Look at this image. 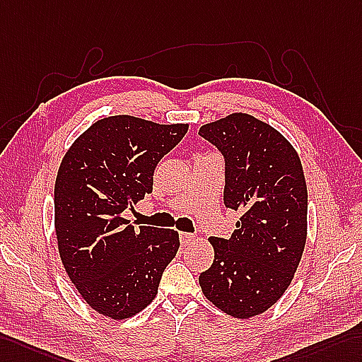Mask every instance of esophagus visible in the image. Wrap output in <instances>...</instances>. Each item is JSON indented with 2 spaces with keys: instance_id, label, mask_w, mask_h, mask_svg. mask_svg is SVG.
<instances>
[{
  "instance_id": "esophagus-1",
  "label": "esophagus",
  "mask_w": 362,
  "mask_h": 362,
  "mask_svg": "<svg viewBox=\"0 0 362 362\" xmlns=\"http://www.w3.org/2000/svg\"><path fill=\"white\" fill-rule=\"evenodd\" d=\"M180 238H181V243H182L184 245L192 244L193 241H195V235H192V233H181Z\"/></svg>"
}]
</instances>
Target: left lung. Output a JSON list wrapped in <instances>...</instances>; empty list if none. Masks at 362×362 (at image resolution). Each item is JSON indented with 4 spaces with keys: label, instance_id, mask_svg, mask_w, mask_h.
<instances>
[{
    "label": "left lung",
    "instance_id": "1",
    "mask_svg": "<svg viewBox=\"0 0 362 362\" xmlns=\"http://www.w3.org/2000/svg\"><path fill=\"white\" fill-rule=\"evenodd\" d=\"M198 134L223 153L226 207L241 214L228 240L211 236L215 259L199 275L219 310L247 320L283 296L307 238L301 160L278 130L247 113L204 124Z\"/></svg>",
    "mask_w": 362,
    "mask_h": 362
}]
</instances>
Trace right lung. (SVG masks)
Masks as SVG:
<instances>
[{
  "label": "right lung",
  "instance_id": "obj_1",
  "mask_svg": "<svg viewBox=\"0 0 362 362\" xmlns=\"http://www.w3.org/2000/svg\"><path fill=\"white\" fill-rule=\"evenodd\" d=\"M189 124L117 115L70 146L55 181V232L70 281L93 310L126 320L151 304L180 249L178 232L124 218L152 193L153 172Z\"/></svg>",
  "mask_w": 362,
  "mask_h": 362
}]
</instances>
